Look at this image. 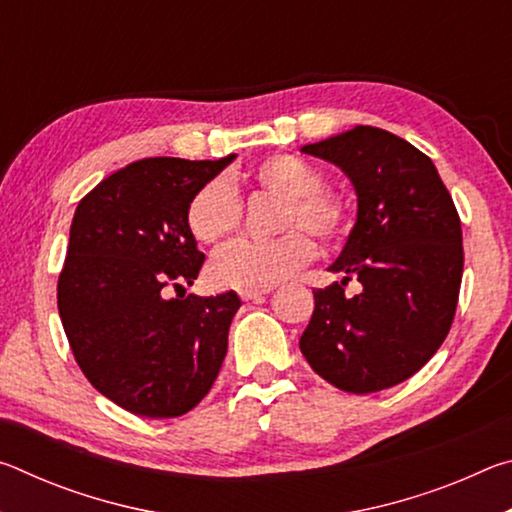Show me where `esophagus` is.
Masks as SVG:
<instances>
[{"mask_svg": "<svg viewBox=\"0 0 512 512\" xmlns=\"http://www.w3.org/2000/svg\"><path fill=\"white\" fill-rule=\"evenodd\" d=\"M271 289H250V291H239V298L241 300H259L262 296H266V293Z\"/></svg>", "mask_w": 512, "mask_h": 512, "instance_id": "esophagus-1", "label": "esophagus"}]
</instances>
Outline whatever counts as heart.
I'll list each match as a JSON object with an SVG mask.
<instances>
[{
  "label": "heart",
  "mask_w": 512,
  "mask_h": 512,
  "mask_svg": "<svg viewBox=\"0 0 512 512\" xmlns=\"http://www.w3.org/2000/svg\"><path fill=\"white\" fill-rule=\"evenodd\" d=\"M246 183L277 196L271 241H237L214 257L210 282L216 289H271L314 257V241L325 248L343 244L352 232L354 210L339 189L323 185L314 164L289 153L268 155L246 173ZM244 205L228 178H212L196 189L187 203L185 221L192 237L219 246L237 235Z\"/></svg>",
  "instance_id": "1"
}]
</instances>
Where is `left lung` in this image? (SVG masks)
<instances>
[{
	"label": "left lung",
	"instance_id": "left-lung-1",
	"mask_svg": "<svg viewBox=\"0 0 512 512\" xmlns=\"http://www.w3.org/2000/svg\"><path fill=\"white\" fill-rule=\"evenodd\" d=\"M302 153L334 162L359 196L357 223L314 291L300 350L345 393L366 395L413 377L447 339L463 277V230L433 162L402 137L354 126ZM350 279L362 289L344 291Z\"/></svg>",
	"mask_w": 512,
	"mask_h": 512
}]
</instances>
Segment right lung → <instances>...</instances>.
Wrapping results in <instances>:
<instances>
[{
  "label": "right lung",
  "mask_w": 512,
  "mask_h": 512,
  "mask_svg": "<svg viewBox=\"0 0 512 512\" xmlns=\"http://www.w3.org/2000/svg\"><path fill=\"white\" fill-rule=\"evenodd\" d=\"M221 160L144 158L81 198L58 275L74 359L101 395L142 418H178L210 393L241 307L235 291L185 296L205 255L187 203ZM169 288L183 297L167 299Z\"/></svg>",
  "instance_id": "1"
}]
</instances>
